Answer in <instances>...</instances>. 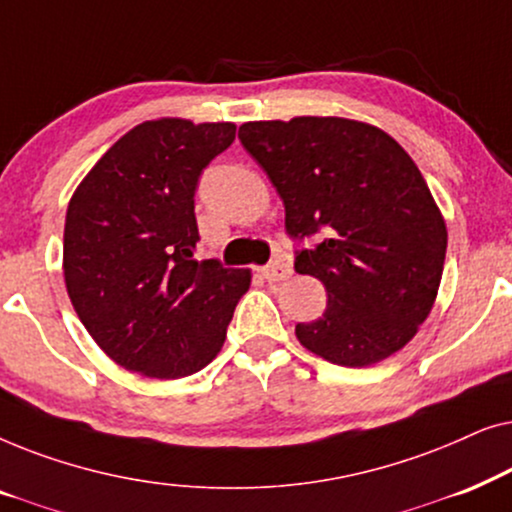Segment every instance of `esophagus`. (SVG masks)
Instances as JSON below:
<instances>
[{
  "label": "esophagus",
  "instance_id": "34e87169",
  "mask_svg": "<svg viewBox=\"0 0 512 512\" xmlns=\"http://www.w3.org/2000/svg\"><path fill=\"white\" fill-rule=\"evenodd\" d=\"M261 275H263L265 282H270V284L282 282V279L291 275V265L284 263V261H275V263L265 265V268L261 270Z\"/></svg>",
  "mask_w": 512,
  "mask_h": 512
}]
</instances>
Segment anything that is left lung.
Returning <instances> with one entry per match:
<instances>
[{
  "label": "left lung",
  "mask_w": 512,
  "mask_h": 512,
  "mask_svg": "<svg viewBox=\"0 0 512 512\" xmlns=\"http://www.w3.org/2000/svg\"><path fill=\"white\" fill-rule=\"evenodd\" d=\"M237 137L277 188L289 235H326L296 256V272L328 296L319 319L296 326L300 345L347 368L408 345L436 303L447 249L445 219L408 151L342 116L249 121Z\"/></svg>",
  "instance_id": "left-lung-1"
}]
</instances>
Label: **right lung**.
<instances>
[{"label":"right lung","instance_id":"add662e5","mask_svg":"<svg viewBox=\"0 0 512 512\" xmlns=\"http://www.w3.org/2000/svg\"><path fill=\"white\" fill-rule=\"evenodd\" d=\"M235 123L163 116L125 132L81 179L62 270L81 324L111 361L179 380L216 359L251 270L198 261L193 195Z\"/></svg>","mask_w":512,"mask_h":512}]
</instances>
